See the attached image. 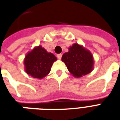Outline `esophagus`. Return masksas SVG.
I'll return each instance as SVG.
<instances>
[{"mask_svg": "<svg viewBox=\"0 0 120 120\" xmlns=\"http://www.w3.org/2000/svg\"><path fill=\"white\" fill-rule=\"evenodd\" d=\"M62 54H58L57 55V58L58 59H61V58H62Z\"/></svg>", "mask_w": 120, "mask_h": 120, "instance_id": "obj_1", "label": "esophagus"}]
</instances>
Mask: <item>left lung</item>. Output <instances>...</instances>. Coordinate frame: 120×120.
<instances>
[{
  "label": "left lung",
  "instance_id": "left-lung-1",
  "mask_svg": "<svg viewBox=\"0 0 120 120\" xmlns=\"http://www.w3.org/2000/svg\"><path fill=\"white\" fill-rule=\"evenodd\" d=\"M62 61L65 63L68 71L75 78H80L90 73L94 68L92 53L77 43L69 47V51L62 55Z\"/></svg>",
  "mask_w": 120,
  "mask_h": 120
}]
</instances>
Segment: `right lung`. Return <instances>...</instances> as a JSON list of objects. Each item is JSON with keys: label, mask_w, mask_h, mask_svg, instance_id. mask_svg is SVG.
I'll use <instances>...</instances> for the list:
<instances>
[{"label": "right lung", "mask_w": 120, "mask_h": 120, "mask_svg": "<svg viewBox=\"0 0 120 120\" xmlns=\"http://www.w3.org/2000/svg\"><path fill=\"white\" fill-rule=\"evenodd\" d=\"M56 60L55 55L47 52L41 45L36 46L25 56V71L28 75L40 80L49 73L53 63Z\"/></svg>", "instance_id": "add662e5"}]
</instances>
